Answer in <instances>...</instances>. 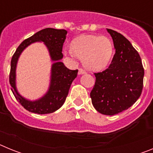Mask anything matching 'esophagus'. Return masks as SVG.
Wrapping results in <instances>:
<instances>
[{"label": "esophagus", "mask_w": 153, "mask_h": 153, "mask_svg": "<svg viewBox=\"0 0 153 153\" xmlns=\"http://www.w3.org/2000/svg\"><path fill=\"white\" fill-rule=\"evenodd\" d=\"M78 74H79V75H80V74H86V72H85V71L83 70V69L79 68V71H78Z\"/></svg>", "instance_id": "esophagus-1"}]
</instances>
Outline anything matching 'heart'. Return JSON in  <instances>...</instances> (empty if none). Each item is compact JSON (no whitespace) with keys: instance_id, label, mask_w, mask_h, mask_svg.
I'll list each match as a JSON object with an SVG mask.
<instances>
[{"instance_id":"heart-1","label":"heart","mask_w":153,"mask_h":153,"mask_svg":"<svg viewBox=\"0 0 153 153\" xmlns=\"http://www.w3.org/2000/svg\"><path fill=\"white\" fill-rule=\"evenodd\" d=\"M65 54L78 57L88 70L97 71L109 64L113 54L111 40L104 36L84 35L74 40L72 48H65Z\"/></svg>"}]
</instances>
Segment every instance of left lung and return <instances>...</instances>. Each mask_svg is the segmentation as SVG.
Returning a JSON list of instances; mask_svg holds the SVG:
<instances>
[{
	"mask_svg": "<svg viewBox=\"0 0 153 153\" xmlns=\"http://www.w3.org/2000/svg\"><path fill=\"white\" fill-rule=\"evenodd\" d=\"M116 53L102 72L95 73V85L90 92L93 106L99 113L113 116L129 109L140 98L144 69L139 53L121 33L107 29Z\"/></svg>",
	"mask_w": 153,
	"mask_h": 153,
	"instance_id": "1",
	"label": "left lung"
}]
</instances>
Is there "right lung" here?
<instances>
[{
    "mask_svg": "<svg viewBox=\"0 0 153 153\" xmlns=\"http://www.w3.org/2000/svg\"><path fill=\"white\" fill-rule=\"evenodd\" d=\"M67 33V31L63 29L45 28L41 30L24 40L12 56L9 76L11 90L16 100L29 112L37 114L53 113L60 109L66 100L71 83L76 77L78 73V70H70L65 67L63 63L60 62L63 56L62 49ZM37 41L44 42L47 46L54 63L51 68V83L48 91L37 101H30L20 95L17 92L16 87V67L19 56L22 51L30 44Z\"/></svg>",
    "mask_w": 153,
    "mask_h": 153,
    "instance_id": "obj_1",
    "label": "right lung"
}]
</instances>
